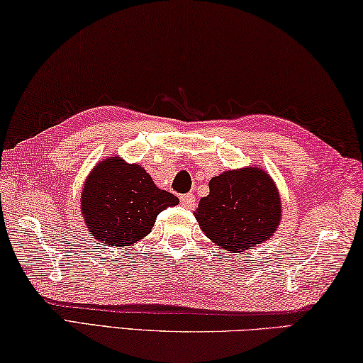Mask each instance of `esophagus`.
I'll use <instances>...</instances> for the list:
<instances>
[{
	"instance_id": "1",
	"label": "esophagus",
	"mask_w": 363,
	"mask_h": 363,
	"mask_svg": "<svg viewBox=\"0 0 363 363\" xmlns=\"http://www.w3.org/2000/svg\"><path fill=\"white\" fill-rule=\"evenodd\" d=\"M181 203H182V206H186V208H195V204H196V200H195V195L194 194H184V195H181Z\"/></svg>"
}]
</instances>
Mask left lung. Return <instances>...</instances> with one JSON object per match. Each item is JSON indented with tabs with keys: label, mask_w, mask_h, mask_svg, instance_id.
I'll return each mask as SVG.
<instances>
[{
	"label": "left lung",
	"mask_w": 363,
	"mask_h": 363,
	"mask_svg": "<svg viewBox=\"0 0 363 363\" xmlns=\"http://www.w3.org/2000/svg\"><path fill=\"white\" fill-rule=\"evenodd\" d=\"M203 233L230 252H242L268 240L281 220L274 184L259 168L225 171L209 181L195 213Z\"/></svg>",
	"instance_id": "8db88e82"
}]
</instances>
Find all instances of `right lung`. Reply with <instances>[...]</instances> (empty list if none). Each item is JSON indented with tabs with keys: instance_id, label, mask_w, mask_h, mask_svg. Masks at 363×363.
I'll list each match as a JSON object with an SVG mask.
<instances>
[{
	"instance_id": "1",
	"label": "right lung",
	"mask_w": 363,
	"mask_h": 363,
	"mask_svg": "<svg viewBox=\"0 0 363 363\" xmlns=\"http://www.w3.org/2000/svg\"><path fill=\"white\" fill-rule=\"evenodd\" d=\"M179 199L155 186L140 164L113 157L91 171L82 192V214L90 233L108 246H131L150 233L157 216Z\"/></svg>"
}]
</instances>
